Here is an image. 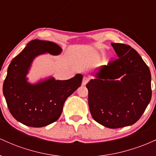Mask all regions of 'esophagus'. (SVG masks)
I'll return each mask as SVG.
<instances>
[{"label": "esophagus", "mask_w": 156, "mask_h": 156, "mask_svg": "<svg viewBox=\"0 0 156 156\" xmlns=\"http://www.w3.org/2000/svg\"><path fill=\"white\" fill-rule=\"evenodd\" d=\"M89 80V78H88V77L84 76L83 78V80H82V84H83V85H86V84L88 83Z\"/></svg>", "instance_id": "obj_1"}]
</instances>
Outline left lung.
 I'll return each mask as SVG.
<instances>
[{"label": "left lung", "instance_id": "1", "mask_svg": "<svg viewBox=\"0 0 156 156\" xmlns=\"http://www.w3.org/2000/svg\"><path fill=\"white\" fill-rule=\"evenodd\" d=\"M112 45L119 58L100 67L87 88L93 119L106 128H119L136 122L145 111L152 97L151 74L130 45Z\"/></svg>", "mask_w": 156, "mask_h": 156}]
</instances>
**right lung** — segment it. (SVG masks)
I'll list each match as a JSON object with an SVG mask.
<instances>
[{
	"instance_id": "add662e5",
	"label": "right lung",
	"mask_w": 156,
	"mask_h": 156,
	"mask_svg": "<svg viewBox=\"0 0 156 156\" xmlns=\"http://www.w3.org/2000/svg\"><path fill=\"white\" fill-rule=\"evenodd\" d=\"M62 51L54 42L34 39L9 66L3 95L12 115L23 125L41 128L54 122L62 114L67 98L80 87L81 74L65 80L51 77L35 84L27 81L26 76L35 57L46 53L56 55Z\"/></svg>"
}]
</instances>
